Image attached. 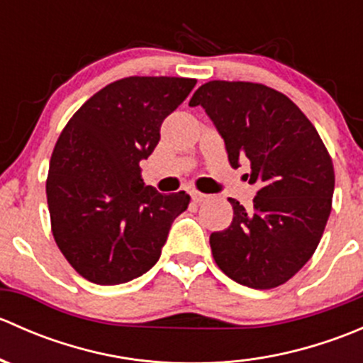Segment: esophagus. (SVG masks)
Instances as JSON below:
<instances>
[{
  "mask_svg": "<svg viewBox=\"0 0 363 363\" xmlns=\"http://www.w3.org/2000/svg\"><path fill=\"white\" fill-rule=\"evenodd\" d=\"M191 199H193V202L200 203V202H205V200H207L208 196L203 195V193H200V191H191Z\"/></svg>",
  "mask_w": 363,
  "mask_h": 363,
  "instance_id": "1",
  "label": "esophagus"
}]
</instances>
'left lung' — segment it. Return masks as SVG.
<instances>
[{"label":"left lung","mask_w":363,"mask_h":363,"mask_svg":"<svg viewBox=\"0 0 363 363\" xmlns=\"http://www.w3.org/2000/svg\"><path fill=\"white\" fill-rule=\"evenodd\" d=\"M225 140L228 161L250 160L252 208L235 199L233 221L211 233L219 269L244 286L270 290L295 276L316 251L332 211V158L306 113L279 91L256 82L211 80L195 91Z\"/></svg>","instance_id":"left-lung-1"}]
</instances>
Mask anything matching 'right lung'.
Segmentation results:
<instances>
[{
    "label": "right lung",
    "mask_w": 363,
    "mask_h": 363,
    "mask_svg": "<svg viewBox=\"0 0 363 363\" xmlns=\"http://www.w3.org/2000/svg\"><path fill=\"white\" fill-rule=\"evenodd\" d=\"M195 84L184 77L116 80L61 131L45 184L50 228L84 279L128 283L160 259L172 223L191 199L145 186L138 163L151 156L163 119Z\"/></svg>",
    "instance_id": "add662e5"
}]
</instances>
